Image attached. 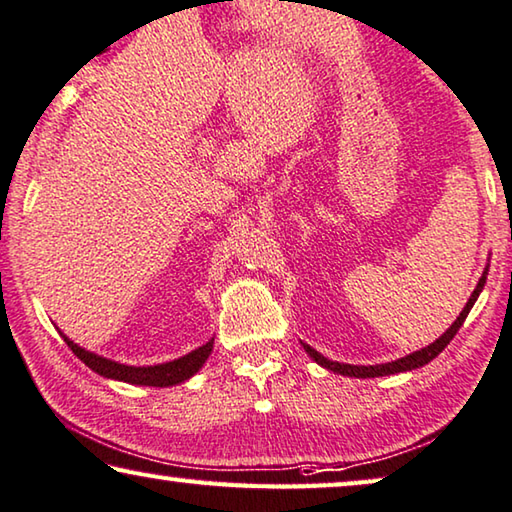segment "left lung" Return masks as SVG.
<instances>
[{"label": "left lung", "instance_id": "left-lung-1", "mask_svg": "<svg viewBox=\"0 0 512 512\" xmlns=\"http://www.w3.org/2000/svg\"><path fill=\"white\" fill-rule=\"evenodd\" d=\"M487 270H490V268H485L483 277H480L478 286L473 288L471 298H469V302H466V307L462 309V314L457 316V321L450 325V328L443 332V335L436 339V342H432V344L425 346V348H420V351H413L409 355H404V358H399L395 362H383V365H367V367L365 365H346V362H335V360L323 358V355L318 353L316 348H311L309 344H302V346H305V351L309 353L311 360H316L321 367L330 369V372H335V374H342V376H355V379H374V376H390V374H399V372H411V369H418L422 365H427L429 360H434L436 355L443 351V348H446L450 342H453V337L457 335V330L462 328V323L466 321V316H469L471 307L476 305L480 291H483V286H485V281H487Z\"/></svg>", "mask_w": 512, "mask_h": 512}]
</instances>
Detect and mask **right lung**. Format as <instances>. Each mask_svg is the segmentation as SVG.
Here are the masks:
<instances>
[{
  "label": "right lung",
  "mask_w": 512,
  "mask_h": 512,
  "mask_svg": "<svg viewBox=\"0 0 512 512\" xmlns=\"http://www.w3.org/2000/svg\"><path fill=\"white\" fill-rule=\"evenodd\" d=\"M59 335L64 337V342L69 344L71 351L76 353L78 358L92 369V372L103 376V379H115V381L133 383V385H154V388H168V385H177L191 379V376L205 365V360L210 358L212 344H214V339H210L207 344L198 346L196 351L182 355V358H177L173 362H164V365L131 367V365H122V362L101 358V355H96L92 351H85V348L73 344L64 332H59Z\"/></svg>",
  "instance_id": "1"
}]
</instances>
